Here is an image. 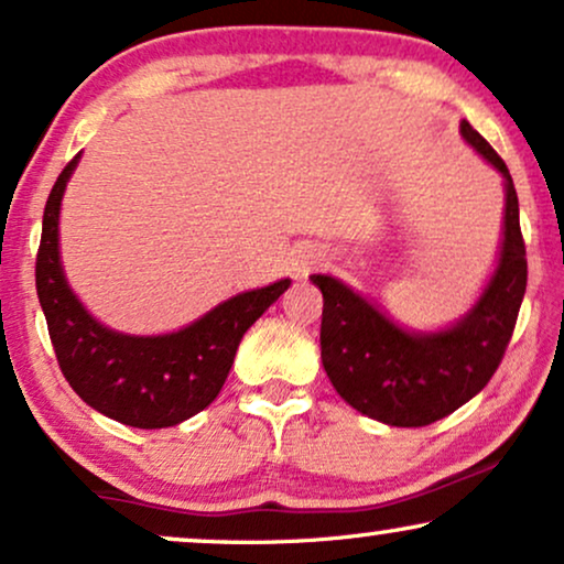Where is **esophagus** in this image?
Segmentation results:
<instances>
[{
  "mask_svg": "<svg viewBox=\"0 0 564 564\" xmlns=\"http://www.w3.org/2000/svg\"><path fill=\"white\" fill-rule=\"evenodd\" d=\"M323 260V254L317 252V249H312V247H302L296 252V258H294V273H296V278H304L306 273H310L312 268L317 265V262Z\"/></svg>",
  "mask_w": 564,
  "mask_h": 564,
  "instance_id": "esophagus-1",
  "label": "esophagus"
}]
</instances>
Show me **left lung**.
Masks as SVG:
<instances>
[{"label": "left lung", "mask_w": 564, "mask_h": 564, "mask_svg": "<svg viewBox=\"0 0 564 564\" xmlns=\"http://www.w3.org/2000/svg\"><path fill=\"white\" fill-rule=\"evenodd\" d=\"M460 134L505 180V216L495 273L471 310L442 330H409L333 275H312L323 291L319 348L338 395L388 426H426L468 403L500 367L525 294V245L518 195L495 148L463 119Z\"/></svg>", "instance_id": "obj_1"}]
</instances>
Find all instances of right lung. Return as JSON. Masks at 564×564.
I'll use <instances>...</instances> for the list:
<instances>
[{"label": "right lung", "mask_w": 564, "mask_h": 564, "mask_svg": "<svg viewBox=\"0 0 564 564\" xmlns=\"http://www.w3.org/2000/svg\"><path fill=\"white\" fill-rule=\"evenodd\" d=\"M80 153L64 166L44 208L35 291L69 388L113 422L163 430L216 401L239 340L291 286L289 278L241 291L195 323L163 335H130L98 323L69 286L59 254V210Z\"/></svg>", "instance_id": "right-lung-1"}]
</instances>
